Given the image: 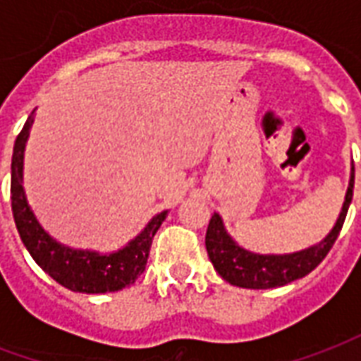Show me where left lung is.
<instances>
[{
    "mask_svg": "<svg viewBox=\"0 0 361 361\" xmlns=\"http://www.w3.org/2000/svg\"><path fill=\"white\" fill-rule=\"evenodd\" d=\"M352 195H354V164L350 168L348 189H346L342 211L334 222L333 230L321 242L311 245L307 250L282 253V255H272V253L261 255V253L243 250L242 245H238L234 238L226 232L222 216L219 212H214L209 222V228H207V235H204L207 253L214 265V271L230 284L240 288H251V290L279 288L288 282L303 279L326 257V253L336 242L344 219H346L348 207L352 203Z\"/></svg>",
    "mask_w": 361,
    "mask_h": 361,
    "instance_id": "obj_1",
    "label": "left lung"
}]
</instances>
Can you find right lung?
I'll use <instances>...</instances> for the list:
<instances>
[{
	"label": "right lung",
	"instance_id": "obj_1",
	"mask_svg": "<svg viewBox=\"0 0 361 361\" xmlns=\"http://www.w3.org/2000/svg\"><path fill=\"white\" fill-rule=\"evenodd\" d=\"M35 123V110L28 116L27 123L15 141L11 158V209L13 219L19 230V235L36 265L61 286L81 294H106L118 292L133 284L142 274L149 259L152 238L162 226L168 211L158 212L142 228L141 234L126 243L121 250L111 253H98L90 250H73L58 240H54L42 224L25 195L23 188V166H25V147H27L30 127Z\"/></svg>",
	"mask_w": 361,
	"mask_h": 361
}]
</instances>
